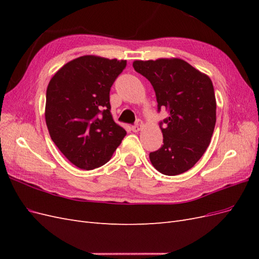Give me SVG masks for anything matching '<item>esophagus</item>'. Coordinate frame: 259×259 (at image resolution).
Here are the masks:
<instances>
[{
    "mask_svg": "<svg viewBox=\"0 0 259 259\" xmlns=\"http://www.w3.org/2000/svg\"><path fill=\"white\" fill-rule=\"evenodd\" d=\"M143 126H144L143 121L142 120H137L136 123L132 126V130H133V132H138V131H140V130L143 128Z\"/></svg>",
    "mask_w": 259,
    "mask_h": 259,
    "instance_id": "1",
    "label": "esophagus"
}]
</instances>
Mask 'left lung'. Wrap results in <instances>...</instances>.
I'll use <instances>...</instances> for the list:
<instances>
[{"mask_svg":"<svg viewBox=\"0 0 259 259\" xmlns=\"http://www.w3.org/2000/svg\"><path fill=\"white\" fill-rule=\"evenodd\" d=\"M133 67L153 86L158 112H168L160 122L163 145L149 154L152 165L167 176L183 174L201 159L210 143L216 123L213 83L178 58L136 60Z\"/></svg>","mask_w":259,"mask_h":259,"instance_id":"left-lung-1","label":"left lung"}]
</instances>
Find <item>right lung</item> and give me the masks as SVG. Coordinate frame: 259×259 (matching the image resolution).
Wrapping results in <instances>:
<instances>
[{
  "label": "right lung",
  "instance_id": "obj_1",
  "mask_svg": "<svg viewBox=\"0 0 259 259\" xmlns=\"http://www.w3.org/2000/svg\"><path fill=\"white\" fill-rule=\"evenodd\" d=\"M126 60L82 56L55 73L46 90L45 121L54 144L82 169L106 164L126 131L111 115V86Z\"/></svg>",
  "mask_w": 259,
  "mask_h": 259
}]
</instances>
